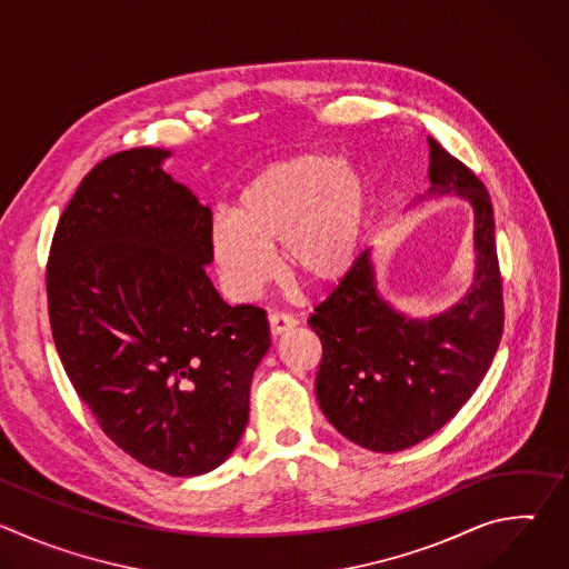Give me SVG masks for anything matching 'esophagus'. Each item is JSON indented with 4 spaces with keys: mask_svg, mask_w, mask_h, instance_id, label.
<instances>
[{
    "mask_svg": "<svg viewBox=\"0 0 569 569\" xmlns=\"http://www.w3.org/2000/svg\"><path fill=\"white\" fill-rule=\"evenodd\" d=\"M268 321H270V333H272V338H279L281 333H286V331H290V329L297 327V319H295L292 315H288V312H272V315L268 317Z\"/></svg>",
    "mask_w": 569,
    "mask_h": 569,
    "instance_id": "esophagus-1",
    "label": "esophagus"
}]
</instances>
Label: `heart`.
Returning <instances> with one entry per match:
<instances>
[{
    "label": "heart",
    "instance_id": "heart-1",
    "mask_svg": "<svg viewBox=\"0 0 569 569\" xmlns=\"http://www.w3.org/2000/svg\"><path fill=\"white\" fill-rule=\"evenodd\" d=\"M365 176L333 152H295L268 164L240 191L233 213L209 227V257L224 292L252 299L272 281L281 248L286 270L315 290L351 272L367 222Z\"/></svg>",
    "mask_w": 569,
    "mask_h": 569
}]
</instances>
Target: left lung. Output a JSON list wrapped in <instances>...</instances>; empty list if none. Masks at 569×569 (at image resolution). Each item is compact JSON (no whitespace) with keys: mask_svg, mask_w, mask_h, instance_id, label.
<instances>
[{"mask_svg":"<svg viewBox=\"0 0 569 569\" xmlns=\"http://www.w3.org/2000/svg\"><path fill=\"white\" fill-rule=\"evenodd\" d=\"M428 141L430 193L461 196L475 209L470 292L439 317L408 319L380 299L365 250L308 319L321 340L319 408L340 435L373 452L412 448L441 430L483 380L505 331L489 191L441 143Z\"/></svg>","mask_w":569,"mask_h":569,"instance_id":"1","label":"left lung"}]
</instances>
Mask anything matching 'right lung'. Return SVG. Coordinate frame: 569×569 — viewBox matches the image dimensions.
<instances>
[{
	"mask_svg": "<svg viewBox=\"0 0 569 569\" xmlns=\"http://www.w3.org/2000/svg\"><path fill=\"white\" fill-rule=\"evenodd\" d=\"M169 154L114 152L83 178L51 240L47 301L99 428L139 463L196 477L240 441L270 329L211 286V209L161 171Z\"/></svg>",
	"mask_w": 569,
	"mask_h": 569,
	"instance_id": "obj_1",
	"label": "right lung"
}]
</instances>
